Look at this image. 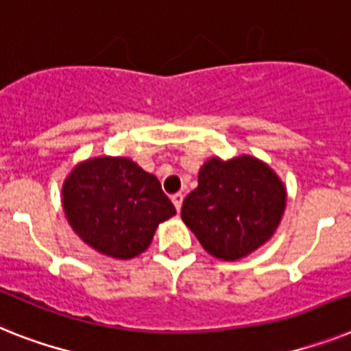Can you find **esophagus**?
<instances>
[{"mask_svg": "<svg viewBox=\"0 0 351 351\" xmlns=\"http://www.w3.org/2000/svg\"><path fill=\"white\" fill-rule=\"evenodd\" d=\"M172 202L173 206H176V210H181V204H182V193H173L172 195Z\"/></svg>", "mask_w": 351, "mask_h": 351, "instance_id": "34e87169", "label": "esophagus"}]
</instances>
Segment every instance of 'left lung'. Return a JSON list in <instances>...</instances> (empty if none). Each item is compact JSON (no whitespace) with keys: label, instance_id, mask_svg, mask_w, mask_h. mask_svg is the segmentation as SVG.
Instances as JSON below:
<instances>
[{"label":"left lung","instance_id":"obj_1","mask_svg":"<svg viewBox=\"0 0 351 351\" xmlns=\"http://www.w3.org/2000/svg\"><path fill=\"white\" fill-rule=\"evenodd\" d=\"M285 202L282 179L260 159L211 158L182 201L181 219L211 256L239 260L273 237Z\"/></svg>","mask_w":351,"mask_h":351}]
</instances>
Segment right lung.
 Here are the masks:
<instances>
[{
    "label": "right lung",
    "mask_w": 351,
    "mask_h": 351,
    "mask_svg": "<svg viewBox=\"0 0 351 351\" xmlns=\"http://www.w3.org/2000/svg\"><path fill=\"white\" fill-rule=\"evenodd\" d=\"M62 208L75 233L112 258L143 253L156 228L176 208L156 176L127 158H93L77 165L62 186Z\"/></svg>",
    "instance_id": "obj_1"
}]
</instances>
